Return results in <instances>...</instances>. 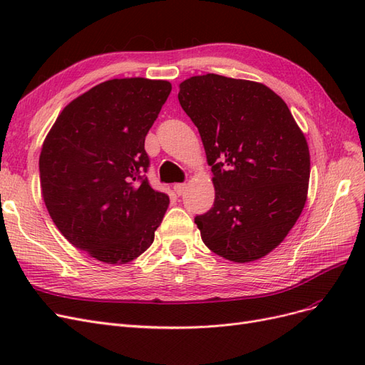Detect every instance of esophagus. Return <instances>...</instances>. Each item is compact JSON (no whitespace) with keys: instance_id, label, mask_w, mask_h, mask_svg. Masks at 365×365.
<instances>
[{"instance_id":"esophagus-1","label":"esophagus","mask_w":365,"mask_h":365,"mask_svg":"<svg viewBox=\"0 0 365 365\" xmlns=\"http://www.w3.org/2000/svg\"><path fill=\"white\" fill-rule=\"evenodd\" d=\"M185 189H187L185 184H175L173 185V190H175V193L178 195V196H181L185 192Z\"/></svg>"}]
</instances>
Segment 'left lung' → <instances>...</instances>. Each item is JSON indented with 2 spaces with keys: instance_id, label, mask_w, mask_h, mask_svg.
I'll return each mask as SVG.
<instances>
[{
  "instance_id": "left-lung-1",
  "label": "left lung",
  "mask_w": 365,
  "mask_h": 365,
  "mask_svg": "<svg viewBox=\"0 0 365 365\" xmlns=\"http://www.w3.org/2000/svg\"><path fill=\"white\" fill-rule=\"evenodd\" d=\"M178 101L213 172L215 204L195 217L204 244L237 263L267 256L300 217L311 175L288 105L263 83L219 74L184 81Z\"/></svg>"
}]
</instances>
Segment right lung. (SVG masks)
Segmentation results:
<instances>
[{"label": "right lung", "instance_id": "obj_1", "mask_svg": "<svg viewBox=\"0 0 365 365\" xmlns=\"http://www.w3.org/2000/svg\"><path fill=\"white\" fill-rule=\"evenodd\" d=\"M170 91L168 81L143 77L98 83L63 108L43 140V202L62 236L97 260L138 257L169 207L145 176V138Z\"/></svg>", "mask_w": 365, "mask_h": 365}]
</instances>
